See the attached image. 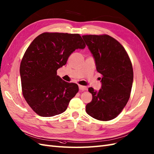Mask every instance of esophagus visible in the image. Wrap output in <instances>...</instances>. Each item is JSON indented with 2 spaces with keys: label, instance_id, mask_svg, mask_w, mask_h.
Listing matches in <instances>:
<instances>
[{
  "label": "esophagus",
  "instance_id": "esophagus-1",
  "mask_svg": "<svg viewBox=\"0 0 154 154\" xmlns=\"http://www.w3.org/2000/svg\"><path fill=\"white\" fill-rule=\"evenodd\" d=\"M79 88L80 91H86L87 89V88L85 87V86H82V85H79Z\"/></svg>",
  "mask_w": 154,
  "mask_h": 154
}]
</instances>
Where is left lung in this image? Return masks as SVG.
<instances>
[{"label": "left lung", "instance_id": "left-lung-1", "mask_svg": "<svg viewBox=\"0 0 154 154\" xmlns=\"http://www.w3.org/2000/svg\"><path fill=\"white\" fill-rule=\"evenodd\" d=\"M82 37L93 56L96 70L102 75L98 91L88 88L92 100L86 106V112L96 119L112 120L121 112L130 98L133 81L131 60L123 46L108 35Z\"/></svg>", "mask_w": 154, "mask_h": 154}]
</instances>
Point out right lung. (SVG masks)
Listing matches in <instances>:
<instances>
[{
    "instance_id": "right-lung-1",
    "label": "right lung",
    "mask_w": 154,
    "mask_h": 154,
    "mask_svg": "<svg viewBox=\"0 0 154 154\" xmlns=\"http://www.w3.org/2000/svg\"><path fill=\"white\" fill-rule=\"evenodd\" d=\"M86 45L79 34L43 33L29 46L21 62L20 73L23 97L42 117L65 112L79 91L78 85L57 75L69 56Z\"/></svg>"
}]
</instances>
